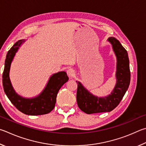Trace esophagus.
I'll use <instances>...</instances> for the list:
<instances>
[{
    "instance_id": "34e87169",
    "label": "esophagus",
    "mask_w": 146,
    "mask_h": 146,
    "mask_svg": "<svg viewBox=\"0 0 146 146\" xmlns=\"http://www.w3.org/2000/svg\"><path fill=\"white\" fill-rule=\"evenodd\" d=\"M66 73H67V75L70 78H72L75 76V71L72 68L68 69Z\"/></svg>"
}]
</instances>
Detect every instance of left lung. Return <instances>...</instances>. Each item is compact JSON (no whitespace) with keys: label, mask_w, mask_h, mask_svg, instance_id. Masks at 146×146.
I'll return each mask as SVG.
<instances>
[{"label":"left lung","mask_w":146,"mask_h":146,"mask_svg":"<svg viewBox=\"0 0 146 146\" xmlns=\"http://www.w3.org/2000/svg\"><path fill=\"white\" fill-rule=\"evenodd\" d=\"M108 42L117 57V82L114 89L108 96L98 98L91 94L80 81L78 83L77 103L81 110L87 114L109 112L119 105L130 83V70L128 54L118 40L110 37Z\"/></svg>","instance_id":"obj_1"}]
</instances>
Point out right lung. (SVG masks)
<instances>
[{"instance_id":"1","label":"right lung","mask_w":146,"mask_h":146,"mask_svg":"<svg viewBox=\"0 0 146 146\" xmlns=\"http://www.w3.org/2000/svg\"><path fill=\"white\" fill-rule=\"evenodd\" d=\"M25 42L20 40L15 43L7 53L2 74V84L5 94L11 103L23 113L29 115H39L48 113L55 106L56 96L61 86L68 80L65 72H59L50 76L45 88L40 95L33 98H25L15 91L9 79L12 60L20 45Z\"/></svg>"}]
</instances>
